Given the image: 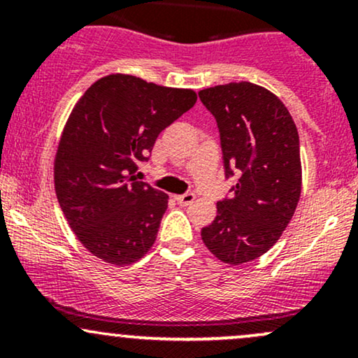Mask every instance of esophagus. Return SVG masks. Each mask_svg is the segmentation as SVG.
<instances>
[{
	"label": "esophagus",
	"instance_id": "1",
	"mask_svg": "<svg viewBox=\"0 0 358 358\" xmlns=\"http://www.w3.org/2000/svg\"><path fill=\"white\" fill-rule=\"evenodd\" d=\"M175 200L180 205H190L195 200V195L193 193H185V195H175Z\"/></svg>",
	"mask_w": 358,
	"mask_h": 358
}]
</instances>
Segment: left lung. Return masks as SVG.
Wrapping results in <instances>:
<instances>
[{
	"instance_id": "left-lung-1",
	"label": "left lung",
	"mask_w": 358,
	"mask_h": 358,
	"mask_svg": "<svg viewBox=\"0 0 358 358\" xmlns=\"http://www.w3.org/2000/svg\"><path fill=\"white\" fill-rule=\"evenodd\" d=\"M199 96L219 126L225 175H241L202 241L224 264L241 266L268 252L293 219L303 183L298 129L276 94L252 82Z\"/></svg>"
}]
</instances>
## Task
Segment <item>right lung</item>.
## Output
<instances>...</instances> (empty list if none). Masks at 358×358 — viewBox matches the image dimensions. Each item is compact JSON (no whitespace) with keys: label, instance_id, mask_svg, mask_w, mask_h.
<instances>
[{"label":"right lung","instance_id":"1","mask_svg":"<svg viewBox=\"0 0 358 358\" xmlns=\"http://www.w3.org/2000/svg\"><path fill=\"white\" fill-rule=\"evenodd\" d=\"M196 92L127 73L94 82L62 131L53 183L80 244L108 264L126 266L153 248L166 193L136 182L138 162L158 134L193 108Z\"/></svg>","mask_w":358,"mask_h":358}]
</instances>
